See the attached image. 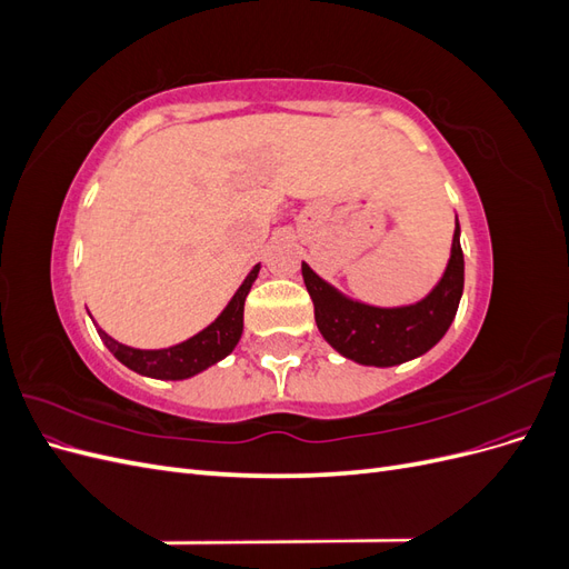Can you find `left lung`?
<instances>
[{"mask_svg": "<svg viewBox=\"0 0 569 569\" xmlns=\"http://www.w3.org/2000/svg\"><path fill=\"white\" fill-rule=\"evenodd\" d=\"M301 272L316 306L318 330L341 356L363 366H399L432 349L456 318L465 280L460 226L456 220L451 258L443 278L422 301L412 306L375 308L358 303L341 297L306 263Z\"/></svg>", "mask_w": 569, "mask_h": 569, "instance_id": "left-lung-1", "label": "left lung"}]
</instances>
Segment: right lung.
Instances as JSON below:
<instances>
[{
  "mask_svg": "<svg viewBox=\"0 0 569 569\" xmlns=\"http://www.w3.org/2000/svg\"><path fill=\"white\" fill-rule=\"evenodd\" d=\"M258 270H261V266H253V270L247 274V280L237 289V295L226 306V311L216 318V322H211L192 339L178 343V347L142 351L118 343L101 327H97V332L101 341L107 343V349L130 370L147 377H157V380H184V377H192L218 363L220 358H226L237 347L244 330V301L253 280L258 278Z\"/></svg>",
  "mask_w": 569,
  "mask_h": 569,
  "instance_id": "right-lung-1",
  "label": "right lung"
}]
</instances>
